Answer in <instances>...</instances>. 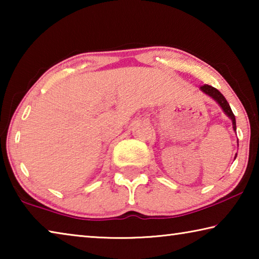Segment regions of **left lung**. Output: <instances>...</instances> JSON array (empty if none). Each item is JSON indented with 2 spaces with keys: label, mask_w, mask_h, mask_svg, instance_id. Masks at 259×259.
Masks as SVG:
<instances>
[{
  "label": "left lung",
  "mask_w": 259,
  "mask_h": 259,
  "mask_svg": "<svg viewBox=\"0 0 259 259\" xmlns=\"http://www.w3.org/2000/svg\"><path fill=\"white\" fill-rule=\"evenodd\" d=\"M200 89H201V91H202V93L210 96V97H211L212 99L216 100L219 106H221L223 111H224V113L232 120V124H233V129L235 131L236 130L235 116H234V114H233V112H232V109L230 107V104L227 103V100L225 99L224 96L219 93L216 88H213L211 85H208V84H204L202 87H200ZM238 143H239V140H238ZM235 157H236V155H235ZM235 157H234V159H235Z\"/></svg>",
  "instance_id": "left-lung-1"
}]
</instances>
